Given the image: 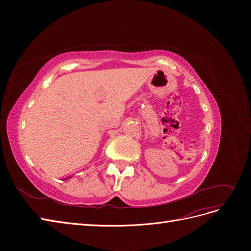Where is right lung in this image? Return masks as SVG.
<instances>
[{"mask_svg": "<svg viewBox=\"0 0 251 251\" xmlns=\"http://www.w3.org/2000/svg\"><path fill=\"white\" fill-rule=\"evenodd\" d=\"M67 179H69V178H67Z\"/></svg>", "mask_w": 251, "mask_h": 251, "instance_id": "right-lung-1", "label": "right lung"}]
</instances>
